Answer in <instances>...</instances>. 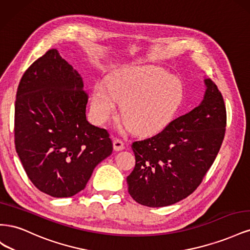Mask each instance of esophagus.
<instances>
[{
  "label": "esophagus",
  "instance_id": "esophagus-1",
  "mask_svg": "<svg viewBox=\"0 0 250 250\" xmlns=\"http://www.w3.org/2000/svg\"><path fill=\"white\" fill-rule=\"evenodd\" d=\"M125 148V144L121 139L113 140V149L116 151H122Z\"/></svg>",
  "mask_w": 250,
  "mask_h": 250
}]
</instances>
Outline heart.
Segmentation results:
<instances>
[{"label": "heart", "mask_w": 250, "mask_h": 250, "mask_svg": "<svg viewBox=\"0 0 250 250\" xmlns=\"http://www.w3.org/2000/svg\"><path fill=\"white\" fill-rule=\"evenodd\" d=\"M183 98L184 85L178 78L155 66H129L95 86L90 110L96 122L103 123L121 102L132 130L152 134L170 123Z\"/></svg>", "instance_id": "heart-1"}]
</instances>
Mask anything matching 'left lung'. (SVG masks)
Wrapping results in <instances>:
<instances>
[{
    "instance_id": "8db88e82",
    "label": "left lung",
    "mask_w": 250,
    "mask_h": 250,
    "mask_svg": "<svg viewBox=\"0 0 250 250\" xmlns=\"http://www.w3.org/2000/svg\"><path fill=\"white\" fill-rule=\"evenodd\" d=\"M202 102L152 138L132 143L135 167L128 193L142 206L167 207L191 195L220 150L226 109L215 83L204 79Z\"/></svg>"
}]
</instances>
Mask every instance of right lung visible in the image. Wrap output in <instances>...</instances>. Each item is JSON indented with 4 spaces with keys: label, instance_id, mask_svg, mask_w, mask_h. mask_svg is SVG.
<instances>
[{
    "label": "right lung",
    "instance_id": "1",
    "mask_svg": "<svg viewBox=\"0 0 250 250\" xmlns=\"http://www.w3.org/2000/svg\"><path fill=\"white\" fill-rule=\"evenodd\" d=\"M87 94L76 70L49 50L28 67L17 92L14 143L29 179L52 197L85 188L112 152L109 133L88 123Z\"/></svg>",
    "mask_w": 250,
    "mask_h": 250
}]
</instances>
